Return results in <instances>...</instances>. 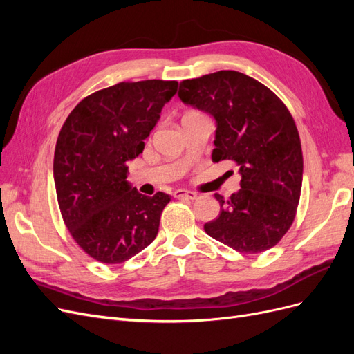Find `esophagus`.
Returning a JSON list of instances; mask_svg holds the SVG:
<instances>
[{"label":"esophagus","instance_id":"34e87169","mask_svg":"<svg viewBox=\"0 0 354 354\" xmlns=\"http://www.w3.org/2000/svg\"><path fill=\"white\" fill-rule=\"evenodd\" d=\"M174 198H178V199H190L194 201L198 198V195L195 194V192H190V190H183V189H178L174 192Z\"/></svg>","mask_w":354,"mask_h":354}]
</instances>
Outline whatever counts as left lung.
I'll return each instance as SVG.
<instances>
[{
	"mask_svg": "<svg viewBox=\"0 0 354 354\" xmlns=\"http://www.w3.org/2000/svg\"><path fill=\"white\" fill-rule=\"evenodd\" d=\"M178 97L216 120L214 162L229 159L239 167L241 189L229 199L214 195L220 214L203 229L242 254L270 250L291 227L303 185L291 113L272 90L236 71L181 81Z\"/></svg>",
	"mask_w": 354,
	"mask_h": 354,
	"instance_id": "1",
	"label": "left lung"
}]
</instances>
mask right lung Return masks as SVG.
I'll use <instances>...</instances> for the list:
<instances>
[{"mask_svg":"<svg viewBox=\"0 0 354 354\" xmlns=\"http://www.w3.org/2000/svg\"><path fill=\"white\" fill-rule=\"evenodd\" d=\"M177 87L162 80L120 82L81 100L62 127L53 164L59 208L94 260L124 263L156 238L171 198L138 194L125 180L127 164L143 152Z\"/></svg>","mask_w":354,"mask_h":354,"instance_id":"add662e5","label":"right lung"}]
</instances>
